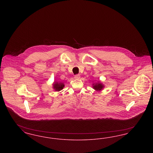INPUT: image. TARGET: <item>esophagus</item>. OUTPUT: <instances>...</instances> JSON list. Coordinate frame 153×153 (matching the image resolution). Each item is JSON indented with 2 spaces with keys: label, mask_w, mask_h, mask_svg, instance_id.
Instances as JSON below:
<instances>
[{
  "label": "esophagus",
  "mask_w": 153,
  "mask_h": 153,
  "mask_svg": "<svg viewBox=\"0 0 153 153\" xmlns=\"http://www.w3.org/2000/svg\"><path fill=\"white\" fill-rule=\"evenodd\" d=\"M74 79H80V74H77L74 76Z\"/></svg>",
  "instance_id": "34e87169"
}]
</instances>
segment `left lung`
I'll list each match as a JSON object with an SVG mask.
<instances>
[{
	"label": "left lung",
	"mask_w": 153,
	"mask_h": 153,
	"mask_svg": "<svg viewBox=\"0 0 153 153\" xmlns=\"http://www.w3.org/2000/svg\"><path fill=\"white\" fill-rule=\"evenodd\" d=\"M92 87L96 91H100L104 88V84L100 81H98L97 82H95L92 84Z\"/></svg>",
	"instance_id": "left-lung-1"
}]
</instances>
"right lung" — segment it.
I'll use <instances>...</instances> for the list:
<instances>
[{"label": "right lung", "mask_w": 153, "mask_h": 153, "mask_svg": "<svg viewBox=\"0 0 153 153\" xmlns=\"http://www.w3.org/2000/svg\"><path fill=\"white\" fill-rule=\"evenodd\" d=\"M64 87H65V85L62 82L54 81L53 84V88L54 89V91L57 92L61 91Z\"/></svg>", "instance_id": "right-lung-1"}]
</instances>
